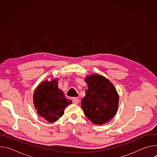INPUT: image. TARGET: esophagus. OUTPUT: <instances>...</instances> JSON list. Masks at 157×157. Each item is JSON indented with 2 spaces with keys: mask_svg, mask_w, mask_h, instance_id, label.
<instances>
[{
  "mask_svg": "<svg viewBox=\"0 0 157 157\" xmlns=\"http://www.w3.org/2000/svg\"><path fill=\"white\" fill-rule=\"evenodd\" d=\"M72 101H73V103L74 104H78V102H79V100H78V98H73V100H72Z\"/></svg>",
  "mask_w": 157,
  "mask_h": 157,
  "instance_id": "34e87169",
  "label": "esophagus"
}]
</instances>
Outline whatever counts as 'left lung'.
<instances>
[{"mask_svg": "<svg viewBox=\"0 0 157 157\" xmlns=\"http://www.w3.org/2000/svg\"><path fill=\"white\" fill-rule=\"evenodd\" d=\"M87 84L81 106L85 116L96 125L109 122L116 114L119 94L113 84L104 76L93 74L84 79Z\"/></svg>", "mask_w": 157, "mask_h": 157, "instance_id": "1", "label": "left lung"}]
</instances>
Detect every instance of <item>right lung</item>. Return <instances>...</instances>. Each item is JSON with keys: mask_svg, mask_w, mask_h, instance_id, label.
Returning <instances> with one entry per match:
<instances>
[{"mask_svg": "<svg viewBox=\"0 0 157 157\" xmlns=\"http://www.w3.org/2000/svg\"><path fill=\"white\" fill-rule=\"evenodd\" d=\"M58 78L41 82L34 91L33 99L38 114L50 123L57 121L63 114L65 108L72 101L65 98L58 87Z\"/></svg>", "mask_w": 157, "mask_h": 157, "instance_id": "obj_1", "label": "right lung"}]
</instances>
